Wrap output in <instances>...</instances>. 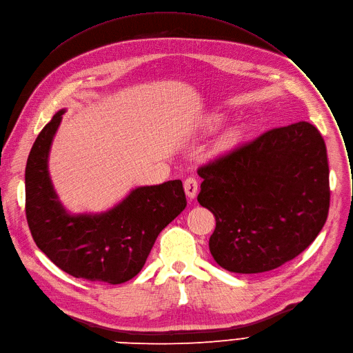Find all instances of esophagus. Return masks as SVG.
<instances>
[{
    "instance_id": "1",
    "label": "esophagus",
    "mask_w": 353,
    "mask_h": 353,
    "mask_svg": "<svg viewBox=\"0 0 353 353\" xmlns=\"http://www.w3.org/2000/svg\"><path fill=\"white\" fill-rule=\"evenodd\" d=\"M197 190H199V183L194 177H188L184 181V191L188 199H194L197 196Z\"/></svg>"
}]
</instances>
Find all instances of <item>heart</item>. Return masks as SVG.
<instances>
[{
    "label": "heart",
    "mask_w": 353,
    "mask_h": 353,
    "mask_svg": "<svg viewBox=\"0 0 353 353\" xmlns=\"http://www.w3.org/2000/svg\"><path fill=\"white\" fill-rule=\"evenodd\" d=\"M223 122V117L222 115H211L208 119H207V128L208 130H215V128H218L221 123ZM231 138L235 137V134H231L230 135Z\"/></svg>",
    "instance_id": "heart-1"
}]
</instances>
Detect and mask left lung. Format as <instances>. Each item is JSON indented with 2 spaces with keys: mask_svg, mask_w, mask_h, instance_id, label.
Returning a JSON list of instances; mask_svg holds the SVG:
<instances>
[{
  "mask_svg": "<svg viewBox=\"0 0 353 353\" xmlns=\"http://www.w3.org/2000/svg\"><path fill=\"white\" fill-rule=\"evenodd\" d=\"M199 203L216 221L214 261L252 274L294 259L321 232L330 210L325 142L305 121L274 128L199 169Z\"/></svg>",
  "mask_w": 353,
  "mask_h": 353,
  "instance_id": "8db88e82",
  "label": "left lung"
}]
</instances>
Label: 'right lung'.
Segmentation results:
<instances>
[{"label":"right lung","instance_id":"1","mask_svg":"<svg viewBox=\"0 0 353 353\" xmlns=\"http://www.w3.org/2000/svg\"><path fill=\"white\" fill-rule=\"evenodd\" d=\"M65 112L53 115L28 156L25 201L32 238L63 272L88 281L125 283L141 272L160 231L185 208L183 183L139 185L107 211L70 212L49 173L50 148Z\"/></svg>","mask_w":353,"mask_h":353}]
</instances>
